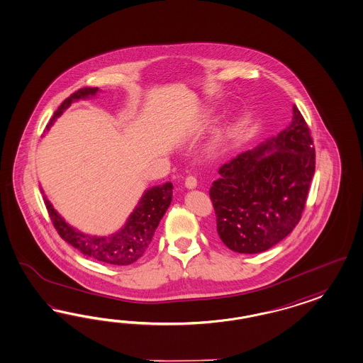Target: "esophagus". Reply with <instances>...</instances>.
<instances>
[{
	"label": "esophagus",
	"instance_id": "1",
	"mask_svg": "<svg viewBox=\"0 0 363 363\" xmlns=\"http://www.w3.org/2000/svg\"><path fill=\"white\" fill-rule=\"evenodd\" d=\"M185 186L187 189H196V177L189 176L185 179Z\"/></svg>",
	"mask_w": 363,
	"mask_h": 363
}]
</instances>
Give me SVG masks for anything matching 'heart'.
<instances>
[{"label":"heart","mask_w":363,"mask_h":363,"mask_svg":"<svg viewBox=\"0 0 363 363\" xmlns=\"http://www.w3.org/2000/svg\"><path fill=\"white\" fill-rule=\"evenodd\" d=\"M210 121H211V115H210V112H207L203 116H201V118L196 120V127L193 129V132L194 133H199V132L205 130L210 125ZM227 136H228V127L227 125L216 128L213 140H211V147H210L211 150H214V152L219 150L222 145L225 144Z\"/></svg>","instance_id":"1"}]
</instances>
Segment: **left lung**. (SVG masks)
I'll use <instances>...</instances> for the list:
<instances>
[{
	"mask_svg": "<svg viewBox=\"0 0 363 363\" xmlns=\"http://www.w3.org/2000/svg\"><path fill=\"white\" fill-rule=\"evenodd\" d=\"M313 140L300 111L277 136L219 169L210 198L216 231L230 250L259 254L281 242L300 222L313 178Z\"/></svg>",
	"mask_w": 363,
	"mask_h": 363,
	"instance_id": "1",
	"label": "left lung"
}]
</instances>
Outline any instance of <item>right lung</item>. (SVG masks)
Instances as JSON below:
<instances>
[{
    "label": "right lung",
    "mask_w": 363,
    "mask_h": 363,
    "mask_svg": "<svg viewBox=\"0 0 363 363\" xmlns=\"http://www.w3.org/2000/svg\"><path fill=\"white\" fill-rule=\"evenodd\" d=\"M98 92H100L98 87H86L74 92L54 112L48 130L72 103L94 98ZM43 198L52 225L57 228L59 235L69 245L75 247L82 254L96 259L101 263L129 265L144 255L150 245L160 220L165 216L167 207L170 206L173 198V184L165 182L162 185L147 189L123 227L116 233L104 236L89 235L79 231L78 228L69 225L63 216H60L48 196L43 194Z\"/></svg>",
    "instance_id": "add662e5"
}]
</instances>
